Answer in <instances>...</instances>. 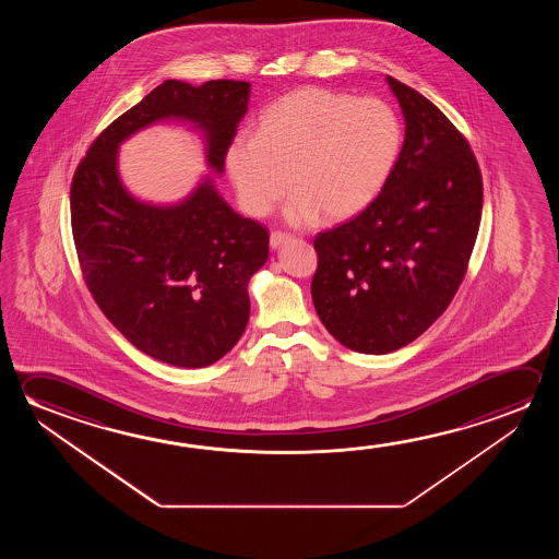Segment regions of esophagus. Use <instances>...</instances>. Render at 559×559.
<instances>
[{"instance_id": "1", "label": "esophagus", "mask_w": 559, "mask_h": 559, "mask_svg": "<svg viewBox=\"0 0 559 559\" xmlns=\"http://www.w3.org/2000/svg\"><path fill=\"white\" fill-rule=\"evenodd\" d=\"M290 239L288 234H283V231H273L271 236H269V246L273 249H278L283 243H286Z\"/></svg>"}]
</instances>
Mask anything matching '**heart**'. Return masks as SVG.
Here are the masks:
<instances>
[{
  "label": "heart",
  "mask_w": 559,
  "mask_h": 559,
  "mask_svg": "<svg viewBox=\"0 0 559 559\" xmlns=\"http://www.w3.org/2000/svg\"><path fill=\"white\" fill-rule=\"evenodd\" d=\"M402 138L397 115L380 99L300 87L263 110L257 136L231 138L224 164L239 206L251 216H266L290 185L284 209L290 224L304 226L320 214L343 222L382 192Z\"/></svg>",
  "instance_id": "obj_1"
}]
</instances>
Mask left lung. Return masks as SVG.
I'll return each mask as SVG.
<instances>
[{"instance_id":"left-lung-1","label":"left lung","mask_w":559,"mask_h":559,"mask_svg":"<svg viewBox=\"0 0 559 559\" xmlns=\"http://www.w3.org/2000/svg\"><path fill=\"white\" fill-rule=\"evenodd\" d=\"M405 140L382 192L357 218L313 239L311 300L341 345L385 355L429 330L466 275L481 221L476 156L442 110L385 78Z\"/></svg>"}]
</instances>
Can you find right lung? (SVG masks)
<instances>
[{
    "instance_id": "add662e5",
    "label": "right lung",
    "mask_w": 559,
    "mask_h": 559,
    "mask_svg": "<svg viewBox=\"0 0 559 559\" xmlns=\"http://www.w3.org/2000/svg\"><path fill=\"white\" fill-rule=\"evenodd\" d=\"M249 90L167 80L103 130L72 181V231L90 293L134 347L174 367L214 365L243 335L248 284L269 259V231L231 211L211 175L175 204L140 201L120 179L119 147L156 122H189L222 175Z\"/></svg>"
}]
</instances>
